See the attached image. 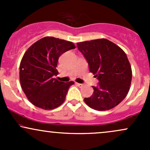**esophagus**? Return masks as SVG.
<instances>
[{"mask_svg":"<svg viewBox=\"0 0 150 150\" xmlns=\"http://www.w3.org/2000/svg\"><path fill=\"white\" fill-rule=\"evenodd\" d=\"M76 85H77V86H78V87H80V88H82V87H83V85H82V84H80V83H77V82H76Z\"/></svg>","mask_w":150,"mask_h":150,"instance_id":"esophagus-1","label":"esophagus"}]
</instances>
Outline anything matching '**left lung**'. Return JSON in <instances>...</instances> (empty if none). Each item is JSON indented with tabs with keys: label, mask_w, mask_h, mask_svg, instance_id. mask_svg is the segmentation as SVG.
Masks as SVG:
<instances>
[{
	"label": "left lung",
	"mask_w": 150,
	"mask_h": 150,
	"mask_svg": "<svg viewBox=\"0 0 150 150\" xmlns=\"http://www.w3.org/2000/svg\"><path fill=\"white\" fill-rule=\"evenodd\" d=\"M77 47L99 80L97 87H92V95L84 99L86 104L97 111L114 108L126 97L131 84V66L125 53L106 39L77 43Z\"/></svg>",
	"instance_id": "obj_1"
}]
</instances>
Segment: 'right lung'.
Listing matches in <instances>:
<instances>
[{"label": "right lung", "mask_w": 150, "mask_h": 150, "mask_svg": "<svg viewBox=\"0 0 150 150\" xmlns=\"http://www.w3.org/2000/svg\"><path fill=\"white\" fill-rule=\"evenodd\" d=\"M75 49L73 42L52 37L39 39L27 49L20 65V81L28 100L45 110L57 108L64 102L74 82H63L53 78L58 72V58Z\"/></svg>", "instance_id": "obj_1"}]
</instances>
